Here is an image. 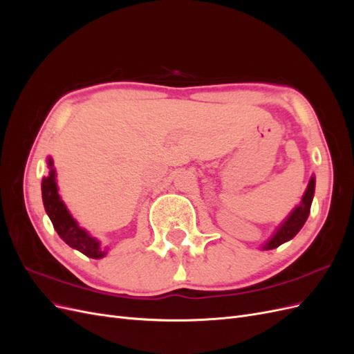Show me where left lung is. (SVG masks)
Masks as SVG:
<instances>
[{"label": "left lung", "instance_id": "1", "mask_svg": "<svg viewBox=\"0 0 354 354\" xmlns=\"http://www.w3.org/2000/svg\"><path fill=\"white\" fill-rule=\"evenodd\" d=\"M315 183H316L315 177L310 178L308 186L304 192L301 202H299V205L294 208V211L289 214L286 220L281 224L279 227H277L273 236L263 245V250L277 248L279 245L291 241L295 234L301 230V227L304 226V223L310 214V207H312V201H313V195H315Z\"/></svg>", "mask_w": 354, "mask_h": 354}]
</instances>
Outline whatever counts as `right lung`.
Segmentation results:
<instances>
[{
	"instance_id": "1",
	"label": "right lung",
	"mask_w": 354,
	"mask_h": 354,
	"mask_svg": "<svg viewBox=\"0 0 354 354\" xmlns=\"http://www.w3.org/2000/svg\"><path fill=\"white\" fill-rule=\"evenodd\" d=\"M47 165L50 173L47 177L42 178L41 192H42V202H44L46 212L55 226L59 236L65 241L72 248L78 250L84 255L90 259H103L106 255V250L102 248L100 242L93 238L88 232H85L77 220H73L66 205L63 203L59 195V189L56 183V169L53 167V159H47Z\"/></svg>"
}]
</instances>
